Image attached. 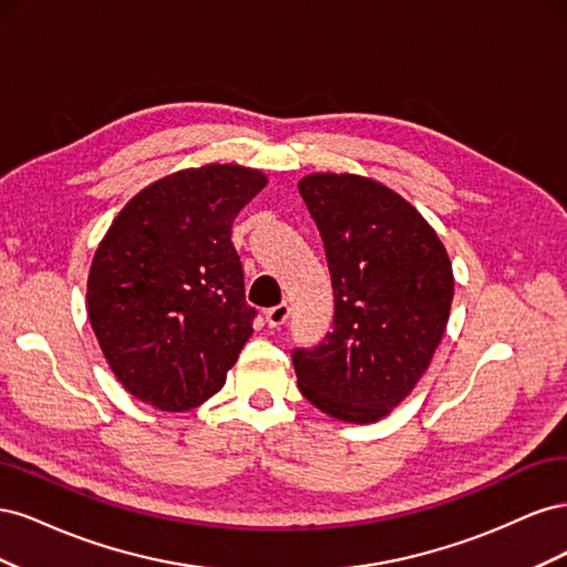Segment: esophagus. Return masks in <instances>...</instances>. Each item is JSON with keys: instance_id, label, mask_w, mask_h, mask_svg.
Segmentation results:
<instances>
[{"instance_id": "esophagus-1", "label": "esophagus", "mask_w": 567, "mask_h": 567, "mask_svg": "<svg viewBox=\"0 0 567 567\" xmlns=\"http://www.w3.org/2000/svg\"><path fill=\"white\" fill-rule=\"evenodd\" d=\"M288 315H290V307H288V302H281V305H274V307H269V310L265 312V319H267V323L271 326V329H279V326H284V323H286Z\"/></svg>"}]
</instances>
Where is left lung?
Returning a JSON list of instances; mask_svg holds the SVG:
<instances>
[{"label":"left lung","instance_id":"left-lung-1","mask_svg":"<svg viewBox=\"0 0 567 567\" xmlns=\"http://www.w3.org/2000/svg\"><path fill=\"white\" fill-rule=\"evenodd\" d=\"M298 188L333 286V331L293 350L298 388L323 414L373 423L414 390L447 329L450 255L414 205L379 182L319 173Z\"/></svg>","mask_w":567,"mask_h":567}]
</instances>
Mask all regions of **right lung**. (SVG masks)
<instances>
[{
    "label": "right lung",
    "instance_id": "obj_1",
    "mask_svg": "<svg viewBox=\"0 0 567 567\" xmlns=\"http://www.w3.org/2000/svg\"><path fill=\"white\" fill-rule=\"evenodd\" d=\"M267 177L203 165L153 182L99 244L87 312L123 388L163 411H188L225 385L252 333L231 225Z\"/></svg>",
    "mask_w": 567,
    "mask_h": 567
}]
</instances>
